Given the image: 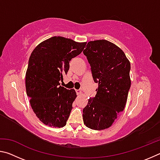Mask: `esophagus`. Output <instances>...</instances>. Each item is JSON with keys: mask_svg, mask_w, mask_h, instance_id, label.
Returning a JSON list of instances; mask_svg holds the SVG:
<instances>
[{"mask_svg": "<svg viewBox=\"0 0 160 160\" xmlns=\"http://www.w3.org/2000/svg\"><path fill=\"white\" fill-rule=\"evenodd\" d=\"M76 93H77L78 95H81V94H82V91H80V90H77Z\"/></svg>", "mask_w": 160, "mask_h": 160, "instance_id": "1", "label": "esophagus"}]
</instances>
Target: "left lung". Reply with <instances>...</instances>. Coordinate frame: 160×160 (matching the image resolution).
<instances>
[{
  "label": "left lung",
  "instance_id": "1",
  "mask_svg": "<svg viewBox=\"0 0 160 160\" xmlns=\"http://www.w3.org/2000/svg\"><path fill=\"white\" fill-rule=\"evenodd\" d=\"M83 51L98 83L97 94L83 109V121L93 130L109 128L125 108L131 88V63L123 51L107 40L88 43Z\"/></svg>",
  "mask_w": 160,
  "mask_h": 160
}]
</instances>
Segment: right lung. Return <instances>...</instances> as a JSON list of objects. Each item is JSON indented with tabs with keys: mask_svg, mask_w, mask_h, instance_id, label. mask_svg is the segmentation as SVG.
<instances>
[{
	"mask_svg": "<svg viewBox=\"0 0 160 160\" xmlns=\"http://www.w3.org/2000/svg\"><path fill=\"white\" fill-rule=\"evenodd\" d=\"M86 44L53 37L40 43L31 53L26 92L33 112L45 125L66 126L77 94L73 89L60 86V81L68 71L70 60L81 53Z\"/></svg>",
	"mask_w": 160,
	"mask_h": 160,
	"instance_id": "1",
	"label": "right lung"
}]
</instances>
